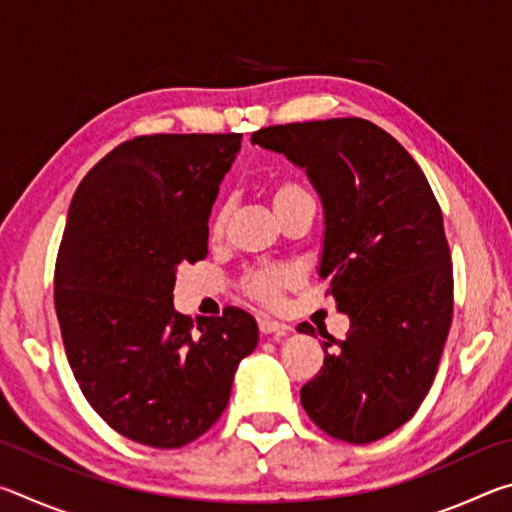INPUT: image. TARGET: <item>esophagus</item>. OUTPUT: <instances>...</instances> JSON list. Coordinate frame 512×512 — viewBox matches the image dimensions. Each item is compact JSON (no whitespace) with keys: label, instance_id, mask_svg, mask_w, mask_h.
Listing matches in <instances>:
<instances>
[{"label":"esophagus","instance_id":"34e87169","mask_svg":"<svg viewBox=\"0 0 512 512\" xmlns=\"http://www.w3.org/2000/svg\"><path fill=\"white\" fill-rule=\"evenodd\" d=\"M259 332L264 336H287L291 332V327L284 323H277V320H271V318H262L259 320Z\"/></svg>","mask_w":512,"mask_h":512}]
</instances>
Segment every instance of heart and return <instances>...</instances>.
Masks as SVG:
<instances>
[{"instance_id": "b5f03b06", "label": "heart", "mask_w": 512, "mask_h": 512, "mask_svg": "<svg viewBox=\"0 0 512 512\" xmlns=\"http://www.w3.org/2000/svg\"><path fill=\"white\" fill-rule=\"evenodd\" d=\"M305 201H314V196H311V192L305 185L296 183V180H284V183L275 185L273 189L275 212H282L291 205L305 203ZM225 221H228V205L223 203L212 212V219H210L212 237L221 235L225 228ZM293 280H296V273H293L291 268L264 264V266L253 268V271H248L244 275V280H241V287H244V291L250 298L264 302V305H275V302L280 300L282 291L287 289Z\"/></svg>"}]
</instances>
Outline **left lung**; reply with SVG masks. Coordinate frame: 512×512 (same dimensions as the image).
Listing matches in <instances>:
<instances>
[{"label":"left lung","instance_id":"obj_1","mask_svg":"<svg viewBox=\"0 0 512 512\" xmlns=\"http://www.w3.org/2000/svg\"><path fill=\"white\" fill-rule=\"evenodd\" d=\"M250 142L305 169L323 205L318 275L350 318L300 391L311 420L345 443H372L418 411L452 325L443 212L409 151L366 119L268 126ZM314 336V327L298 325ZM325 336V334H320Z\"/></svg>","mask_w":512,"mask_h":512}]
</instances>
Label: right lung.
I'll return each instance as SVG.
<instances>
[{
	"label": "right lung",
	"instance_id": "add662e5",
	"mask_svg": "<svg viewBox=\"0 0 512 512\" xmlns=\"http://www.w3.org/2000/svg\"><path fill=\"white\" fill-rule=\"evenodd\" d=\"M241 135H146L81 180L60 241L54 302L85 400L121 436L173 449L221 418L239 363L257 348L237 307H173L178 266L207 255V221Z\"/></svg>",
	"mask_w": 512,
	"mask_h": 512
}]
</instances>
